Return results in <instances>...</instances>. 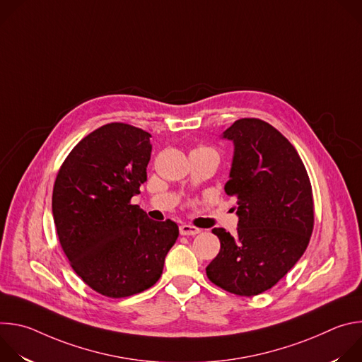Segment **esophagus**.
Listing matches in <instances>:
<instances>
[{
    "instance_id": "1",
    "label": "esophagus",
    "mask_w": 362,
    "mask_h": 362,
    "mask_svg": "<svg viewBox=\"0 0 362 362\" xmlns=\"http://www.w3.org/2000/svg\"><path fill=\"white\" fill-rule=\"evenodd\" d=\"M180 230V235H185V236H194L197 233H200V229L196 228V226H192V225H180L179 228Z\"/></svg>"
}]
</instances>
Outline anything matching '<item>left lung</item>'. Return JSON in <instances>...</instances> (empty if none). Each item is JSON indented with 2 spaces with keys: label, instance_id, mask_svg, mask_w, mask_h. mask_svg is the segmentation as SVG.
<instances>
[{
  "label": "left lung",
  "instance_id": "8db88e82",
  "mask_svg": "<svg viewBox=\"0 0 362 362\" xmlns=\"http://www.w3.org/2000/svg\"><path fill=\"white\" fill-rule=\"evenodd\" d=\"M235 144L228 196L238 199L232 236L215 228L221 250L206 268L216 286L240 296L276 285L299 261L314 230L313 186L291 141L261 119H239L225 133Z\"/></svg>",
  "mask_w": 362,
  "mask_h": 362
}]
</instances>
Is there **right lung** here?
Here are the masks:
<instances>
[{"instance_id": "right-lung-1", "label": "right lung", "mask_w": 362, "mask_h": 362, "mask_svg": "<svg viewBox=\"0 0 362 362\" xmlns=\"http://www.w3.org/2000/svg\"><path fill=\"white\" fill-rule=\"evenodd\" d=\"M150 137L126 123L101 126L74 146L54 182L62 249L84 284L107 298L156 284L179 236L175 222L150 221L132 203L147 180Z\"/></svg>"}]
</instances>
